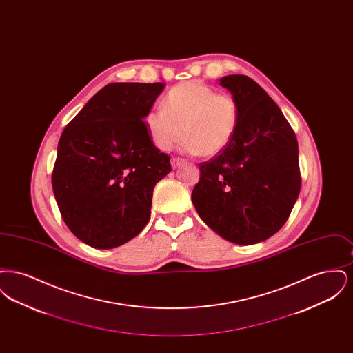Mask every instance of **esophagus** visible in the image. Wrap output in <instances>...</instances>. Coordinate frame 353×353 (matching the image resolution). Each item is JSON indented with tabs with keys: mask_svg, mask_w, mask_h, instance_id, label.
<instances>
[{
	"mask_svg": "<svg viewBox=\"0 0 353 353\" xmlns=\"http://www.w3.org/2000/svg\"><path fill=\"white\" fill-rule=\"evenodd\" d=\"M184 164V160H181V159H179V157H172L170 159V165H172V168L176 169L179 168L180 165H183Z\"/></svg>",
	"mask_w": 353,
	"mask_h": 353,
	"instance_id": "34e87169",
	"label": "esophagus"
}]
</instances>
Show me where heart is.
Here are the masks:
<instances>
[{
	"mask_svg": "<svg viewBox=\"0 0 353 353\" xmlns=\"http://www.w3.org/2000/svg\"><path fill=\"white\" fill-rule=\"evenodd\" d=\"M238 124L239 105L234 97L200 81L173 87L164 99V108H152L145 117L147 131L157 150H172L184 134V151L203 157L223 151Z\"/></svg>",
	"mask_w": 353,
	"mask_h": 353,
	"instance_id": "b5f03b06",
	"label": "heart"
}]
</instances>
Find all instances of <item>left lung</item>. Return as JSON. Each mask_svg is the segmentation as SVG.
Returning <instances> with one entry per match:
<instances>
[{"label":"left lung","mask_w":353,"mask_h":353,"mask_svg":"<svg viewBox=\"0 0 353 353\" xmlns=\"http://www.w3.org/2000/svg\"><path fill=\"white\" fill-rule=\"evenodd\" d=\"M239 105L230 144L200 164L192 202L219 236L254 245L275 234L301 192L296 136L268 92L246 75L219 79Z\"/></svg>","instance_id":"left-lung-1"}]
</instances>
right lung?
Wrapping results in <instances>:
<instances>
[{
  "mask_svg": "<svg viewBox=\"0 0 353 353\" xmlns=\"http://www.w3.org/2000/svg\"><path fill=\"white\" fill-rule=\"evenodd\" d=\"M164 83L104 85L65 128L52 190L71 233L95 249H114L151 217L153 188L170 169L144 119Z\"/></svg>",
  "mask_w": 353,
  "mask_h": 353,
  "instance_id": "add662e5",
  "label": "right lung"
}]
</instances>
